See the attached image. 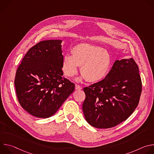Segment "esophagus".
<instances>
[{
    "label": "esophagus",
    "instance_id": "34e87169",
    "mask_svg": "<svg viewBox=\"0 0 154 154\" xmlns=\"http://www.w3.org/2000/svg\"><path fill=\"white\" fill-rule=\"evenodd\" d=\"M82 86H80V85H75V90H82Z\"/></svg>",
    "mask_w": 154,
    "mask_h": 154
}]
</instances>
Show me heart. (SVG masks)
I'll use <instances>...</instances> for the list:
<instances>
[{"label": "heart", "mask_w": 154, "mask_h": 154, "mask_svg": "<svg viewBox=\"0 0 154 154\" xmlns=\"http://www.w3.org/2000/svg\"><path fill=\"white\" fill-rule=\"evenodd\" d=\"M72 54L63 57L62 70L66 76L72 77L81 66L82 78L89 82H97L107 74L112 64V58L103 48L88 44H80L72 49Z\"/></svg>", "instance_id": "obj_1"}]
</instances>
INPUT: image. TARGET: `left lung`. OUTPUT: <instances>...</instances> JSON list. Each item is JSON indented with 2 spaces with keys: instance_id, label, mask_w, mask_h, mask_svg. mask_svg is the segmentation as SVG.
Here are the masks:
<instances>
[{
  "instance_id": "obj_1",
  "label": "left lung",
  "mask_w": 154,
  "mask_h": 154,
  "mask_svg": "<svg viewBox=\"0 0 154 154\" xmlns=\"http://www.w3.org/2000/svg\"><path fill=\"white\" fill-rule=\"evenodd\" d=\"M83 91L82 105L86 121L97 128H108L125 121L137 107L142 91L135 60H116L105 78Z\"/></svg>"
}]
</instances>
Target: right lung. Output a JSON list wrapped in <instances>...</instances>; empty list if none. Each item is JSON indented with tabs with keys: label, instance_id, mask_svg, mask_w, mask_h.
<instances>
[{
	"label": "right lung",
	"instance_id": "obj_1",
	"mask_svg": "<svg viewBox=\"0 0 154 154\" xmlns=\"http://www.w3.org/2000/svg\"><path fill=\"white\" fill-rule=\"evenodd\" d=\"M61 40L42 41L32 47L18 66L14 85L18 102L33 116L54 115L74 91L63 76Z\"/></svg>",
	"mask_w": 154,
	"mask_h": 154
}]
</instances>
